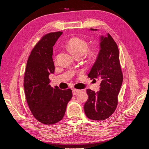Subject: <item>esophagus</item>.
I'll return each instance as SVG.
<instances>
[{
    "instance_id": "esophagus-1",
    "label": "esophagus",
    "mask_w": 149,
    "mask_h": 149,
    "mask_svg": "<svg viewBox=\"0 0 149 149\" xmlns=\"http://www.w3.org/2000/svg\"><path fill=\"white\" fill-rule=\"evenodd\" d=\"M79 91V89H72V92H73V95H75V94H77Z\"/></svg>"
}]
</instances>
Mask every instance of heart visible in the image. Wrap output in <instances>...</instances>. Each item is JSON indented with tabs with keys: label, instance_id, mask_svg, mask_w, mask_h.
I'll return each instance as SVG.
<instances>
[{
	"label": "heart",
	"instance_id": "b5f03b06",
	"mask_svg": "<svg viewBox=\"0 0 149 149\" xmlns=\"http://www.w3.org/2000/svg\"><path fill=\"white\" fill-rule=\"evenodd\" d=\"M66 47L70 51L77 56H82L84 53L87 52L89 56L94 57L97 53V49L95 48L87 51L88 48L87 42L79 37H73L69 39L66 42Z\"/></svg>",
	"mask_w": 149,
	"mask_h": 149
}]
</instances>
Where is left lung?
Wrapping results in <instances>:
<instances>
[{"instance_id":"left-lung-1","label":"left lung","mask_w":149,"mask_h":149,"mask_svg":"<svg viewBox=\"0 0 149 149\" xmlns=\"http://www.w3.org/2000/svg\"><path fill=\"white\" fill-rule=\"evenodd\" d=\"M100 46L96 60L88 76L91 79L101 81L100 90L95 93L88 89V99L84 106L86 116L94 120H105L114 113L118 106V96L123 81L119 49L109 33L107 37L101 36Z\"/></svg>"}]
</instances>
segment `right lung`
<instances>
[{"instance_id":"obj_1","label":"right lung","mask_w":149,"mask_h":149,"mask_svg":"<svg viewBox=\"0 0 149 149\" xmlns=\"http://www.w3.org/2000/svg\"><path fill=\"white\" fill-rule=\"evenodd\" d=\"M62 31L44 35L31 52L26 63L24 87L26 102L34 118L42 124L57 123L65 116L73 94L70 89L51 87L49 75L55 71L53 47Z\"/></svg>"}]
</instances>
